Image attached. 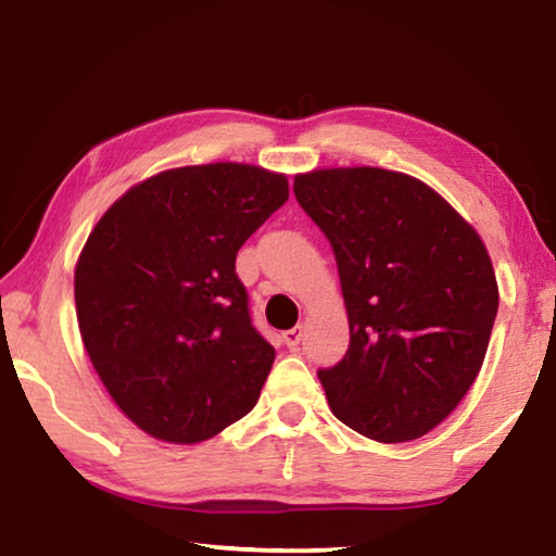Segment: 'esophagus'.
Masks as SVG:
<instances>
[{
	"instance_id": "1",
	"label": "esophagus",
	"mask_w": 556,
	"mask_h": 556,
	"mask_svg": "<svg viewBox=\"0 0 556 556\" xmlns=\"http://www.w3.org/2000/svg\"><path fill=\"white\" fill-rule=\"evenodd\" d=\"M301 340H303V326H295V328H290V330L283 332V343L288 348H298V345H301Z\"/></svg>"
}]
</instances>
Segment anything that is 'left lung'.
<instances>
[{"instance_id":"8db88e82","label":"left lung","mask_w":556,"mask_h":556,"mask_svg":"<svg viewBox=\"0 0 556 556\" xmlns=\"http://www.w3.org/2000/svg\"><path fill=\"white\" fill-rule=\"evenodd\" d=\"M293 191L332 245L345 298L350 348L318 372L332 415L378 442L422 438L490 345L500 290L480 233L400 170L315 168Z\"/></svg>"}]
</instances>
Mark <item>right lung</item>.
<instances>
[{
    "mask_svg": "<svg viewBox=\"0 0 556 556\" xmlns=\"http://www.w3.org/2000/svg\"><path fill=\"white\" fill-rule=\"evenodd\" d=\"M288 201L276 170L168 168L109 206L74 270L93 370L151 438L195 445L249 415L276 350L258 336L236 253Z\"/></svg>",
    "mask_w": 556,
    "mask_h": 556,
    "instance_id": "obj_1",
    "label": "right lung"
}]
</instances>
